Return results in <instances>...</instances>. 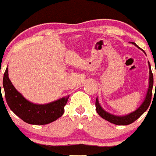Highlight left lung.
Returning <instances> with one entry per match:
<instances>
[{"mask_svg": "<svg viewBox=\"0 0 156 156\" xmlns=\"http://www.w3.org/2000/svg\"><path fill=\"white\" fill-rule=\"evenodd\" d=\"M133 44H135L134 43H133ZM148 66H149V86H148V90L146 94L145 100L144 101V102L142 105L137 108L136 111H134L132 113L129 114L127 115H124V116H116V115H112L108 112L105 111L101 107L100 104L98 102V98L96 99V102H95V106H96V111L98 113V115L101 117H102L103 119H106L108 122L114 123L115 125H129L132 122H134L135 120H137L140 115L144 113L146 110L148 109L149 107L150 103H151V95H152V87H153V74L151 69V66H150L149 62H148ZM155 90H156V83H155Z\"/></svg>", "mask_w": 156, "mask_h": 156, "instance_id": "8db88e82", "label": "left lung"}]
</instances>
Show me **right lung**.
<instances>
[{"mask_svg": "<svg viewBox=\"0 0 156 156\" xmlns=\"http://www.w3.org/2000/svg\"><path fill=\"white\" fill-rule=\"evenodd\" d=\"M3 87L7 104L10 109L29 124L44 125L58 119L64 113V107L69 99L68 96L46 105L30 102L12 85L8 78V68L4 73Z\"/></svg>", "mask_w": 156, "mask_h": 156, "instance_id": "1", "label": "right lung"}]
</instances>
